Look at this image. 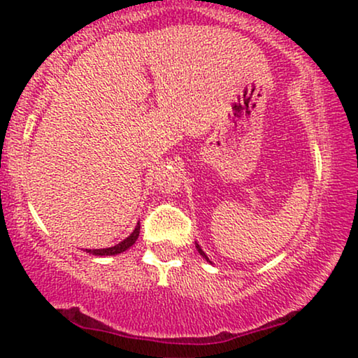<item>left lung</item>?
<instances>
[{"label": "left lung", "instance_id": "1", "mask_svg": "<svg viewBox=\"0 0 358 358\" xmlns=\"http://www.w3.org/2000/svg\"><path fill=\"white\" fill-rule=\"evenodd\" d=\"M195 248H197V251H199V254H200V256H202V257H203V259H207V262H210V259H208V257H207V254H205V252H203V251H202V248H200V246H199V244H197V243H195ZM210 264H212V262H210Z\"/></svg>", "mask_w": 358, "mask_h": 358}]
</instances>
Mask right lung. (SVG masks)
<instances>
[{"instance_id":"right-lung-1","label":"right lung","mask_w":358,"mask_h":358,"mask_svg":"<svg viewBox=\"0 0 358 358\" xmlns=\"http://www.w3.org/2000/svg\"><path fill=\"white\" fill-rule=\"evenodd\" d=\"M140 236V223H136V227L134 231H131V234L129 238H125L124 241H120L119 244H115V246L112 248H104V249H86V252L92 254V256H115V254H120L127 251V249L131 248L135 244L136 239H138Z\"/></svg>"}]
</instances>
